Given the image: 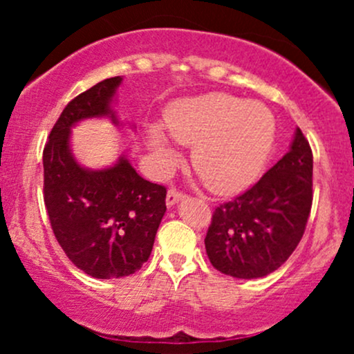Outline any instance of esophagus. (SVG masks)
Segmentation results:
<instances>
[{"label": "esophagus", "instance_id": "obj_1", "mask_svg": "<svg viewBox=\"0 0 354 354\" xmlns=\"http://www.w3.org/2000/svg\"><path fill=\"white\" fill-rule=\"evenodd\" d=\"M185 198V194L181 193V191H178L176 188H169L168 189V194H166V205L168 206H173L174 203H178L180 200Z\"/></svg>", "mask_w": 354, "mask_h": 354}]
</instances>
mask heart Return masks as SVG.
Wrapping results in <instances>:
<instances>
[{
  "label": "heart",
  "mask_w": 354,
  "mask_h": 354,
  "mask_svg": "<svg viewBox=\"0 0 354 354\" xmlns=\"http://www.w3.org/2000/svg\"><path fill=\"white\" fill-rule=\"evenodd\" d=\"M166 129L176 143L193 146V168L216 194H233L251 185L276 138L274 116L265 104L216 91L174 103L166 113ZM148 143L158 169L171 171L180 156L165 133L149 128Z\"/></svg>",
  "instance_id": "b5f03b06"
}]
</instances>
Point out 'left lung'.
Returning a JSON list of instances; mask_svg holds the SVG:
<instances>
[{
  "label": "left lung",
  "mask_w": 354,
  "mask_h": 354,
  "mask_svg": "<svg viewBox=\"0 0 354 354\" xmlns=\"http://www.w3.org/2000/svg\"><path fill=\"white\" fill-rule=\"evenodd\" d=\"M313 203V153L301 129L258 183L214 209L205 238L211 265L233 278L273 273L301 241Z\"/></svg>",
  "instance_id": "8db88e82"
}]
</instances>
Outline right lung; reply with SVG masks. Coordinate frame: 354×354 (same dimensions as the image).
<instances>
[{"instance_id":"1","label":"right lung","mask_w":354,"mask_h":354,"mask_svg":"<svg viewBox=\"0 0 354 354\" xmlns=\"http://www.w3.org/2000/svg\"><path fill=\"white\" fill-rule=\"evenodd\" d=\"M123 78L100 81L66 104L44 145L43 196L53 233L70 261L93 278L136 273L151 254L166 211V188L146 181L123 156L104 169L83 168L70 148L71 126L108 116Z\"/></svg>"}]
</instances>
